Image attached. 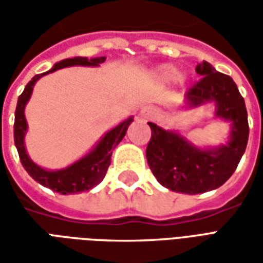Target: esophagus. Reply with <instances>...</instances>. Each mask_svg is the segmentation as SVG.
I'll return each mask as SVG.
<instances>
[{
    "mask_svg": "<svg viewBox=\"0 0 263 263\" xmlns=\"http://www.w3.org/2000/svg\"><path fill=\"white\" fill-rule=\"evenodd\" d=\"M155 111L152 107H143L142 109H141V112H139V117L141 118H143V120H151L152 117H154Z\"/></svg>",
    "mask_w": 263,
    "mask_h": 263,
    "instance_id": "34e87169",
    "label": "esophagus"
}]
</instances>
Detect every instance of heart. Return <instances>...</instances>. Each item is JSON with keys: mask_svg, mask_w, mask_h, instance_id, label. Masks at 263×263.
<instances>
[{"mask_svg": "<svg viewBox=\"0 0 263 263\" xmlns=\"http://www.w3.org/2000/svg\"><path fill=\"white\" fill-rule=\"evenodd\" d=\"M160 74L163 79H172V77H175L176 76V70L171 67V66H166L163 69L160 70Z\"/></svg>", "mask_w": 263, "mask_h": 263, "instance_id": "b5f03b06", "label": "heart"}]
</instances>
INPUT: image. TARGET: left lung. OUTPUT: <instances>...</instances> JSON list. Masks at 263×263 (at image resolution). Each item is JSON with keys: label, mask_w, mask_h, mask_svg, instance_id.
Here are the masks:
<instances>
[{"label": "left lung", "mask_w": 263, "mask_h": 263, "mask_svg": "<svg viewBox=\"0 0 263 263\" xmlns=\"http://www.w3.org/2000/svg\"><path fill=\"white\" fill-rule=\"evenodd\" d=\"M200 80L186 92L189 107L215 104V117L231 122L227 145L200 149L175 131L148 122L152 137L146 159L154 176L163 187L184 194H200L220 187L231 177L248 143L249 126L245 101L230 76L207 63L196 66Z\"/></svg>", "instance_id": "1"}]
</instances>
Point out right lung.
<instances>
[{
  "label": "right lung",
  "instance_id": "add662e5",
  "mask_svg": "<svg viewBox=\"0 0 263 263\" xmlns=\"http://www.w3.org/2000/svg\"><path fill=\"white\" fill-rule=\"evenodd\" d=\"M103 62H105L104 56L96 58V59L73 58V59L62 60L46 73L32 77V80L26 84L25 90L18 97V104H16V109H15L14 141L15 146L18 149L21 163L33 180H36L45 187L52 189L53 192H58L60 194H74L87 192L103 180L105 173L108 171V166L111 165L112 149L122 141V138L125 137L126 129L132 122V117L107 132L90 154L74 162L73 165L67 166L65 169H60V171H46V169H42L41 166H37L36 163H33L26 154L25 134L28 129V124H26L25 114H24L25 105L31 98L35 83L42 76L49 74V73L63 69V67H69V66H98Z\"/></svg>",
  "mask_w": 263,
  "mask_h": 263
}]
</instances>
